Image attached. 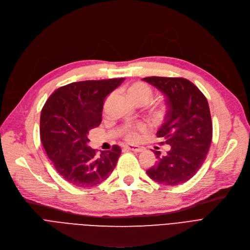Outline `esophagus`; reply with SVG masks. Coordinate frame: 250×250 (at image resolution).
<instances>
[{"label":"esophagus","mask_w":250,"mask_h":250,"mask_svg":"<svg viewBox=\"0 0 250 250\" xmlns=\"http://www.w3.org/2000/svg\"><path fill=\"white\" fill-rule=\"evenodd\" d=\"M124 148L128 149V150L135 151V152H141L144 150L143 147H140V146H137V145H126V146H124Z\"/></svg>","instance_id":"esophagus-1"}]
</instances>
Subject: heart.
<instances>
[{
  "label": "heart",
  "mask_w": 250,
  "mask_h": 250,
  "mask_svg": "<svg viewBox=\"0 0 250 250\" xmlns=\"http://www.w3.org/2000/svg\"><path fill=\"white\" fill-rule=\"evenodd\" d=\"M127 95L128 97L135 102L136 104L138 103H147L152 95V91L150 86L142 82H135L131 83L127 87ZM145 129V126L143 124H138L133 127L126 128L124 132V137L127 141H136L138 139V132H141Z\"/></svg>",
  "instance_id": "1"
}]
</instances>
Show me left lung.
I'll use <instances>...</instances> for the list:
<instances>
[{"instance_id": "8db88e82", "label": "left lung", "mask_w": 250, "mask_h": 250, "mask_svg": "<svg viewBox=\"0 0 250 250\" xmlns=\"http://www.w3.org/2000/svg\"><path fill=\"white\" fill-rule=\"evenodd\" d=\"M166 96L167 111L157 131L170 146L167 155L155 151L156 165L146 170L148 177L165 186H178L192 179L209 151L213 127L208 101L187 79L149 77L142 79ZM164 144V142H160Z\"/></svg>"}]
</instances>
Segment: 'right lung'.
Returning a JSON list of instances; mask_svg holds the SVG:
<instances>
[{
  "instance_id": "obj_1",
  "label": "right lung",
  "mask_w": 250,
  "mask_h": 250,
  "mask_svg": "<svg viewBox=\"0 0 250 250\" xmlns=\"http://www.w3.org/2000/svg\"><path fill=\"white\" fill-rule=\"evenodd\" d=\"M125 79L83 81L58 89L44 104L40 138L56 171L70 185L90 188L104 182L121 154L118 145L100 156L87 143L89 132L102 122L106 97Z\"/></svg>"
}]
</instances>
